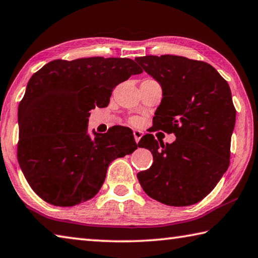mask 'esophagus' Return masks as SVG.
I'll use <instances>...</instances> for the list:
<instances>
[{
  "label": "esophagus",
  "mask_w": 258,
  "mask_h": 258,
  "mask_svg": "<svg viewBox=\"0 0 258 258\" xmlns=\"http://www.w3.org/2000/svg\"><path fill=\"white\" fill-rule=\"evenodd\" d=\"M143 132L142 131H139V130H135V131H133V135H134V139H135V142H139L140 140H141V138L143 137Z\"/></svg>",
  "instance_id": "esophagus-1"
}]
</instances>
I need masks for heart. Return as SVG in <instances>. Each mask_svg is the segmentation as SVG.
I'll list each match as a JSON object with an SVG mask.
<instances>
[{"label":"heart","mask_w":258,"mask_h":258,"mask_svg":"<svg viewBox=\"0 0 258 258\" xmlns=\"http://www.w3.org/2000/svg\"><path fill=\"white\" fill-rule=\"evenodd\" d=\"M133 123H137V120H133Z\"/></svg>","instance_id":"heart-1"}]
</instances>
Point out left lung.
I'll return each instance as SVG.
<instances>
[{
	"instance_id": "1",
	"label": "left lung",
	"mask_w": 258,
	"mask_h": 258,
	"mask_svg": "<svg viewBox=\"0 0 258 258\" xmlns=\"http://www.w3.org/2000/svg\"><path fill=\"white\" fill-rule=\"evenodd\" d=\"M135 60L162 87L153 117L154 131L174 133L176 141L145 134L139 147L153 163L138 174L150 198L170 207H188L211 193L230 163L236 109L228 82L202 60L176 55H147Z\"/></svg>"
}]
</instances>
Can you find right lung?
Listing matches in <instances>:
<instances>
[{"mask_svg":"<svg viewBox=\"0 0 258 258\" xmlns=\"http://www.w3.org/2000/svg\"><path fill=\"white\" fill-rule=\"evenodd\" d=\"M143 70L131 58L55 59L30 78L19 104L18 161L32 190L56 207L92 199L110 162L138 145L132 130L114 126L89 137L91 109L107 107L114 88Z\"/></svg>","mask_w":258,"mask_h":258,"instance_id":"add662e5","label":"right lung"}]
</instances>
